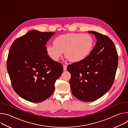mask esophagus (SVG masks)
<instances>
[{
	"label": "esophagus",
	"mask_w": 128,
	"mask_h": 128,
	"mask_svg": "<svg viewBox=\"0 0 128 128\" xmlns=\"http://www.w3.org/2000/svg\"><path fill=\"white\" fill-rule=\"evenodd\" d=\"M63 70L64 71H66L67 70V65H63Z\"/></svg>",
	"instance_id": "obj_1"
}]
</instances>
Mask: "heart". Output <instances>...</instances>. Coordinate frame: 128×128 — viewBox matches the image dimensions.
Instances as JSON below:
<instances>
[{
    "label": "heart",
    "mask_w": 128,
    "mask_h": 128,
    "mask_svg": "<svg viewBox=\"0 0 128 128\" xmlns=\"http://www.w3.org/2000/svg\"><path fill=\"white\" fill-rule=\"evenodd\" d=\"M93 45V38L90 34L68 33L58 36L54 40V44L46 46V51L54 61H58L65 52L66 57L71 62H78L88 56Z\"/></svg>",
    "instance_id": "b5f03b06"
}]
</instances>
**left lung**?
<instances>
[{
  "instance_id": "8db88e82",
  "label": "left lung",
  "mask_w": 128,
  "mask_h": 128,
  "mask_svg": "<svg viewBox=\"0 0 128 128\" xmlns=\"http://www.w3.org/2000/svg\"><path fill=\"white\" fill-rule=\"evenodd\" d=\"M97 42L83 60L69 65L70 88L72 94L84 102L94 101L110 89L118 65V54L112 40L95 31Z\"/></svg>"
}]
</instances>
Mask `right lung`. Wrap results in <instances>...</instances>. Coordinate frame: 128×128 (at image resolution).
Listing matches in <instances>:
<instances>
[{
  "mask_svg": "<svg viewBox=\"0 0 128 128\" xmlns=\"http://www.w3.org/2000/svg\"><path fill=\"white\" fill-rule=\"evenodd\" d=\"M54 34L31 30L10 47L8 74L14 90L26 100L38 103L48 98L62 74V64L53 61L46 51V44Z\"/></svg>",
  "mask_w": 128,
  "mask_h": 128,
  "instance_id": "obj_1",
  "label": "right lung"
}]
</instances>
